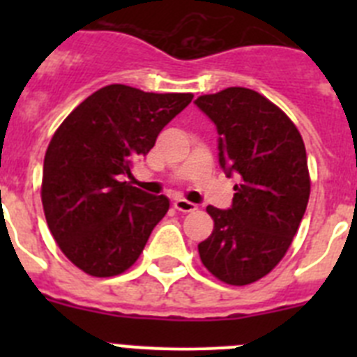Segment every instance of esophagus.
<instances>
[{
  "label": "esophagus",
  "instance_id": "obj_1",
  "mask_svg": "<svg viewBox=\"0 0 357 357\" xmlns=\"http://www.w3.org/2000/svg\"><path fill=\"white\" fill-rule=\"evenodd\" d=\"M173 207L176 211H181V213H193V211H197V206L191 204V202L184 200V198H178V200L173 202Z\"/></svg>",
  "mask_w": 357,
  "mask_h": 357
}]
</instances>
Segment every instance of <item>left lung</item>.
Here are the masks:
<instances>
[{"label":"left lung","instance_id":"left-lung-1","mask_svg":"<svg viewBox=\"0 0 357 357\" xmlns=\"http://www.w3.org/2000/svg\"><path fill=\"white\" fill-rule=\"evenodd\" d=\"M195 103L216 125L220 166L239 175L229 209L207 206L214 229L198 245L200 259L227 284H250L279 264L304 218L311 191L304 141L252 89L229 87Z\"/></svg>","mask_w":357,"mask_h":357}]
</instances>
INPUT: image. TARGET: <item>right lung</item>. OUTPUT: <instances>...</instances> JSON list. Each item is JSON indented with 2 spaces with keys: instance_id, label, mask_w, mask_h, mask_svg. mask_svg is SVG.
<instances>
[{
  "instance_id": "obj_1",
  "label": "right lung",
  "mask_w": 357,
  "mask_h": 357,
  "mask_svg": "<svg viewBox=\"0 0 357 357\" xmlns=\"http://www.w3.org/2000/svg\"><path fill=\"white\" fill-rule=\"evenodd\" d=\"M189 93H144L112 84L80 103L44 155V216L61 250L93 277L119 275L137 261L169 209L164 195L121 182L137 157L191 103Z\"/></svg>"
}]
</instances>
